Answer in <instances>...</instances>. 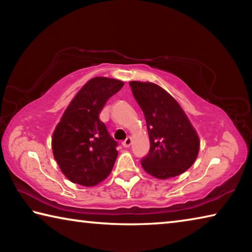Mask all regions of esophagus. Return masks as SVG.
<instances>
[{
    "label": "esophagus",
    "instance_id": "esophagus-1",
    "mask_svg": "<svg viewBox=\"0 0 252 252\" xmlns=\"http://www.w3.org/2000/svg\"><path fill=\"white\" fill-rule=\"evenodd\" d=\"M131 143H132V139L130 138V136H127V138L125 140V141L122 142V146L125 147V148H129L131 146Z\"/></svg>",
    "mask_w": 252,
    "mask_h": 252
}]
</instances>
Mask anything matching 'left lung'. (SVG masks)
Instances as JSON below:
<instances>
[{
  "label": "left lung",
  "instance_id": "obj_1",
  "mask_svg": "<svg viewBox=\"0 0 252 252\" xmlns=\"http://www.w3.org/2000/svg\"><path fill=\"white\" fill-rule=\"evenodd\" d=\"M129 84L143 111L150 139V150L141 160L143 169L162 180L187 171L197 159L200 142L185 111L159 85L139 81Z\"/></svg>",
  "mask_w": 252,
  "mask_h": 252
}]
</instances>
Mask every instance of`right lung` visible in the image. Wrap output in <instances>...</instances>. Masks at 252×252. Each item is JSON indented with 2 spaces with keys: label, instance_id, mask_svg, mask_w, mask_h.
I'll return each instance as SVG.
<instances>
[{
  "label": "right lung",
  "instance_id": "add662e5",
  "mask_svg": "<svg viewBox=\"0 0 252 252\" xmlns=\"http://www.w3.org/2000/svg\"><path fill=\"white\" fill-rule=\"evenodd\" d=\"M116 79H91L76 93L53 132V156L63 174L73 183L93 187L112 171L118 143L100 120L111 96L123 87Z\"/></svg>",
  "mask_w": 252,
  "mask_h": 252
}]
</instances>
